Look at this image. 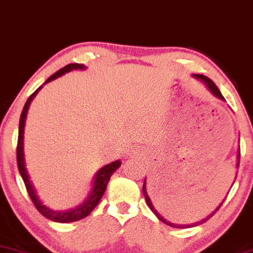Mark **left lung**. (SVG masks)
<instances>
[{
  "label": "left lung",
  "instance_id": "1",
  "mask_svg": "<svg viewBox=\"0 0 253 253\" xmlns=\"http://www.w3.org/2000/svg\"><path fill=\"white\" fill-rule=\"evenodd\" d=\"M193 77H194L195 79L200 80L201 83H204V85L206 86L207 90H209V91L211 92V93L213 94V96L216 97V98H219V99H221V100H225V98L222 97L221 92L219 91V88L216 87V85L214 84V83L212 82V80H211V79L209 78V77L203 76V74H193ZM239 159H240V149H238V154H237V168L239 167ZM142 191H143V195H144V198H145V201H147V205H148V206H149V209H150L151 211H153L154 214H155V215L157 216V219H159V220H161L162 222H165V224H166V225H168V226L176 227V228H189V227H194V226H198V225L204 224V222H206V221L209 220V219L211 218V216H212L213 214H214V213L216 212V211H218L219 209H220L221 205H222V203H224V201H225V199H224V200H222L221 203L219 204V206L216 207V209H215L214 211H213V212L211 213L210 215H207L206 218L203 219V220H200V221H198V222H194V224H187V225L181 224V225H177V224H173V222L168 221L167 219L163 218V216H162L161 214H160V213L157 212V211L155 210V207H154V205H153V203H151V200H150L149 195H148V193H147V182H145V179H144V182H143V188H142Z\"/></svg>",
  "mask_w": 253,
  "mask_h": 253
}]
</instances>
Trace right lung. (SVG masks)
Masks as SVG:
<instances>
[{"label": "right lung", "mask_w": 253, "mask_h": 253, "mask_svg": "<svg viewBox=\"0 0 253 253\" xmlns=\"http://www.w3.org/2000/svg\"><path fill=\"white\" fill-rule=\"evenodd\" d=\"M76 70H86L85 65L82 64H68L65 67H62L61 70H59L58 72L50 76L48 79L44 82V84L47 83L52 82L59 77L64 76L65 73L71 72V71H76ZM43 84V85H44ZM42 86L38 88L34 93L31 94V97L28 98L25 106H23L22 114H21L20 117V124H19V138H17V148H16V159H17V168H19V171L21 174V177H22L23 182H25L27 192H28L29 197H31L33 204L34 206L37 207V210L39 212L42 214L44 218L49 219V220L55 221V222H73V221H78L80 219H84L92 211L94 210V207L97 206L98 203L102 199L104 192H105L106 186H108V182L111 177V175L117 170L118 168L121 167L122 162L120 160L117 161H114L109 165L104 166L94 174L93 180H92V188L90 193H88L87 198L85 199V201L83 204H80L79 206L74 207L72 210L68 211H54L49 207H47L46 205H43L41 199L39 198L37 189H35L34 185L32 183L31 176H29L28 170L26 168V161H25V147H23V139H25V126H26V118H27V114H28V109L29 105H31L32 100L34 99V97L37 96L38 92L41 90Z\"/></svg>", "instance_id": "1"}]
</instances>
